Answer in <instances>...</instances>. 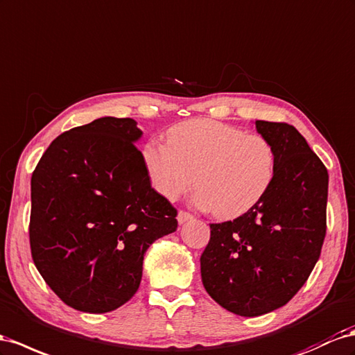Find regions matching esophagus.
<instances>
[{"mask_svg":"<svg viewBox=\"0 0 355 355\" xmlns=\"http://www.w3.org/2000/svg\"><path fill=\"white\" fill-rule=\"evenodd\" d=\"M194 215L189 214V212H185V210H179L178 214V223L179 224H185L187 221H189V219H193Z\"/></svg>","mask_w":355,"mask_h":355,"instance_id":"1","label":"esophagus"}]
</instances>
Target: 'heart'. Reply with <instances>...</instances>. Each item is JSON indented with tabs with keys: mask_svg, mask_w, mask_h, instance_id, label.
I'll use <instances>...</instances> for the list:
<instances>
[{
	"mask_svg": "<svg viewBox=\"0 0 355 355\" xmlns=\"http://www.w3.org/2000/svg\"><path fill=\"white\" fill-rule=\"evenodd\" d=\"M143 161L158 194L176 200L194 182L197 206L218 218L252 209L270 188L276 168L275 148L261 134L210 119L178 123L167 143L148 141Z\"/></svg>",
	"mask_w": 355,
	"mask_h": 355,
	"instance_id": "obj_1",
	"label": "heart"
}]
</instances>
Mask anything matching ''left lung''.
<instances>
[{"label":"left lung","instance_id":"8db88e82","mask_svg":"<svg viewBox=\"0 0 355 355\" xmlns=\"http://www.w3.org/2000/svg\"><path fill=\"white\" fill-rule=\"evenodd\" d=\"M276 154L270 188L246 214L210 224L201 281L224 309L258 317L288 303L317 264L327 230L329 173L290 123L255 121Z\"/></svg>","mask_w":355,"mask_h":355}]
</instances>
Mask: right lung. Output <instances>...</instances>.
Listing matches in <instances>:
<instances>
[{
  "label": "right lung",
  "instance_id": "1",
  "mask_svg": "<svg viewBox=\"0 0 355 355\" xmlns=\"http://www.w3.org/2000/svg\"><path fill=\"white\" fill-rule=\"evenodd\" d=\"M141 134L131 118L95 119L56 137L33 171V260L73 309L127 303L148 248L178 228V210L150 185Z\"/></svg>",
  "mask_w": 355,
  "mask_h": 355
}]
</instances>
